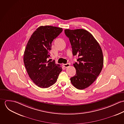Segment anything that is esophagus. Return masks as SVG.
Wrapping results in <instances>:
<instances>
[{
  "label": "esophagus",
  "mask_w": 124,
  "mask_h": 124,
  "mask_svg": "<svg viewBox=\"0 0 124 124\" xmlns=\"http://www.w3.org/2000/svg\"><path fill=\"white\" fill-rule=\"evenodd\" d=\"M70 64L69 63H66V64H63V66L65 67V68H67V67H69L70 66Z\"/></svg>",
  "instance_id": "esophagus-1"
}]
</instances>
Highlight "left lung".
<instances>
[{"mask_svg":"<svg viewBox=\"0 0 124 124\" xmlns=\"http://www.w3.org/2000/svg\"><path fill=\"white\" fill-rule=\"evenodd\" d=\"M69 38L72 54L78 57L73 66L75 75L70 78L72 85L77 89L87 88L96 79L102 70L104 59L102 49L89 32L84 29L64 30Z\"/></svg>","mask_w":124,"mask_h":124,"instance_id":"obj_1","label":"left lung"}]
</instances>
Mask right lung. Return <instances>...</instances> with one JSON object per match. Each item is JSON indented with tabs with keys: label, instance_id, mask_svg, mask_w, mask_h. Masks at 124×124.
I'll return each mask as SVG.
<instances>
[{
	"label": "right lung",
	"instance_id": "add662e5",
	"mask_svg": "<svg viewBox=\"0 0 124 124\" xmlns=\"http://www.w3.org/2000/svg\"><path fill=\"white\" fill-rule=\"evenodd\" d=\"M62 30L51 26H40L26 45L23 57L24 65L29 77L39 87L45 88L53 85L62 71L60 64L49 59L52 43Z\"/></svg>",
	"mask_w": 124,
	"mask_h": 124
}]
</instances>
